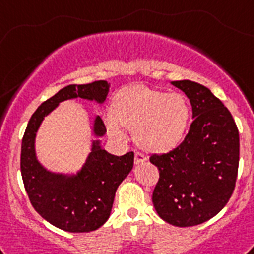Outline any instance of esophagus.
Listing matches in <instances>:
<instances>
[{"label":"esophagus","mask_w":254,"mask_h":254,"mask_svg":"<svg viewBox=\"0 0 254 254\" xmlns=\"http://www.w3.org/2000/svg\"><path fill=\"white\" fill-rule=\"evenodd\" d=\"M145 160H147V158H145L144 154L139 153V152H136V153H135V158H134V162H135L136 165L140 164V162H144Z\"/></svg>","instance_id":"obj_1"}]
</instances>
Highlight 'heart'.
Instances as JSON below:
<instances>
[{
	"label": "heart",
	"instance_id": "1",
	"mask_svg": "<svg viewBox=\"0 0 254 254\" xmlns=\"http://www.w3.org/2000/svg\"><path fill=\"white\" fill-rule=\"evenodd\" d=\"M112 116L106 119L110 133L121 135V127L133 130L134 140L152 153L176 148L187 135L191 109L188 98L179 92L166 93L152 88L130 87L118 94Z\"/></svg>",
	"mask_w": 254,
	"mask_h": 254
}]
</instances>
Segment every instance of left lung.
<instances>
[{"instance_id": "obj_1", "label": "left lung", "mask_w": 254, "mask_h": 254, "mask_svg": "<svg viewBox=\"0 0 254 254\" xmlns=\"http://www.w3.org/2000/svg\"><path fill=\"white\" fill-rule=\"evenodd\" d=\"M190 101L193 123L176 148L153 154L160 171L152 202L164 221L194 226L226 206L239 166V131L230 111L212 92L195 81H171Z\"/></svg>"}]
</instances>
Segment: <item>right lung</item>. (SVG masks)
Wrapping results in <instances>:
<instances>
[{"label": "right lung", "instance_id": "obj_1", "mask_svg": "<svg viewBox=\"0 0 254 254\" xmlns=\"http://www.w3.org/2000/svg\"><path fill=\"white\" fill-rule=\"evenodd\" d=\"M109 90L110 84L106 80L63 88L35 110L23 136L20 170L30 203L46 221L69 233H89L107 221L116 189L133 169L134 153L114 156L102 149L100 140H93L81 170L72 175L56 174L46 170L37 160L35 135L43 119L59 103L83 98L101 105ZM93 133L96 136L106 133L100 116L94 119Z\"/></svg>", "mask_w": 254, "mask_h": 254}]
</instances>
